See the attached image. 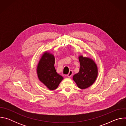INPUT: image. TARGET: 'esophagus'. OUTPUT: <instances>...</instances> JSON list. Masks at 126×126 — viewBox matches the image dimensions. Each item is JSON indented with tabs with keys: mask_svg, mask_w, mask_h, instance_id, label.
<instances>
[{
	"mask_svg": "<svg viewBox=\"0 0 126 126\" xmlns=\"http://www.w3.org/2000/svg\"><path fill=\"white\" fill-rule=\"evenodd\" d=\"M72 75H73V72H72V70H70L69 73L67 74V76L68 77H70L71 76H72Z\"/></svg>",
	"mask_w": 126,
	"mask_h": 126,
	"instance_id": "34e87169",
	"label": "esophagus"
}]
</instances>
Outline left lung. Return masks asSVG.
Here are the masks:
<instances>
[{
    "label": "left lung",
    "instance_id": "8db88e82",
    "mask_svg": "<svg viewBox=\"0 0 126 126\" xmlns=\"http://www.w3.org/2000/svg\"><path fill=\"white\" fill-rule=\"evenodd\" d=\"M79 60L80 64L79 72L73 76V78L79 88L86 89L96 80L98 75L97 67L91 59L81 56Z\"/></svg>",
    "mask_w": 126,
    "mask_h": 126
}]
</instances>
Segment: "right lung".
<instances>
[{
    "instance_id": "obj_1",
    "label": "right lung",
    "mask_w": 126,
    "mask_h": 126,
    "mask_svg": "<svg viewBox=\"0 0 126 126\" xmlns=\"http://www.w3.org/2000/svg\"><path fill=\"white\" fill-rule=\"evenodd\" d=\"M54 63V56L45 52L39 62L37 69L39 80L50 90L56 89L63 79V77L57 73Z\"/></svg>"
}]
</instances>
